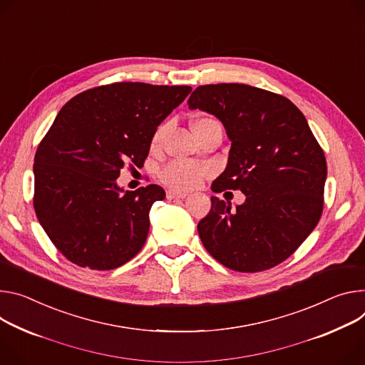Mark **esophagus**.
<instances>
[{
	"label": "esophagus",
	"instance_id": "esophagus-1",
	"mask_svg": "<svg viewBox=\"0 0 365 365\" xmlns=\"http://www.w3.org/2000/svg\"><path fill=\"white\" fill-rule=\"evenodd\" d=\"M165 196H168V200H185L187 196V193L185 192H178V190H168L165 192Z\"/></svg>",
	"mask_w": 365,
	"mask_h": 365
}]
</instances>
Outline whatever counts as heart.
<instances>
[{
  "label": "heart",
  "instance_id": "1",
  "mask_svg": "<svg viewBox=\"0 0 365 365\" xmlns=\"http://www.w3.org/2000/svg\"><path fill=\"white\" fill-rule=\"evenodd\" d=\"M202 120H208V119H197L193 122V125L200 123ZM165 132H168V125H161L155 129L154 135L151 138L153 148H157L161 144ZM205 173H207L205 168H202L200 164L187 163V161H173L165 165V168L160 172V179L165 186H169L172 189L189 190L201 183Z\"/></svg>",
  "mask_w": 365,
  "mask_h": 365
}]
</instances>
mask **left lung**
I'll return each mask as SVG.
<instances>
[{"mask_svg": "<svg viewBox=\"0 0 365 365\" xmlns=\"http://www.w3.org/2000/svg\"><path fill=\"white\" fill-rule=\"evenodd\" d=\"M187 105L220 119L231 141L225 170L211 189L246 195L235 211L211 197L210 214L197 224L202 245L233 271L277 267L323 211L326 158L304 115L284 96L237 83L200 86Z\"/></svg>", "mask_w": 365, "mask_h": 365, "instance_id": "1", "label": "left lung"}]
</instances>
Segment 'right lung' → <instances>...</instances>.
Returning <instances> with one entry per match:
<instances>
[{
	"mask_svg": "<svg viewBox=\"0 0 365 365\" xmlns=\"http://www.w3.org/2000/svg\"><path fill=\"white\" fill-rule=\"evenodd\" d=\"M189 86L115 83L73 97L35 155V211L56 249L81 268L115 269L144 246L150 210L165 197L148 185L123 190L126 163L144 164L157 126Z\"/></svg>",
	"mask_w": 365,
	"mask_h": 365,
	"instance_id": "1",
	"label": "right lung"
}]
</instances>
